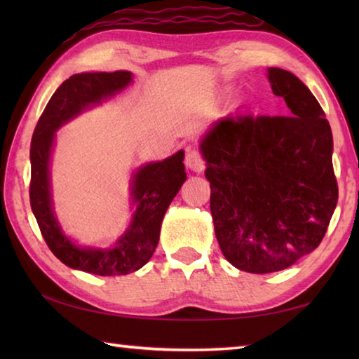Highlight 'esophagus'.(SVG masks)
Returning a JSON list of instances; mask_svg holds the SVG:
<instances>
[{"label": "esophagus", "instance_id": "esophagus-1", "mask_svg": "<svg viewBox=\"0 0 359 359\" xmlns=\"http://www.w3.org/2000/svg\"><path fill=\"white\" fill-rule=\"evenodd\" d=\"M185 165L190 168L193 172H203L205 168V161L196 149H188L185 155Z\"/></svg>", "mask_w": 359, "mask_h": 359}]
</instances>
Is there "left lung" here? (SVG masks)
<instances>
[{
	"instance_id": "1",
	"label": "left lung",
	"mask_w": 359,
	"mask_h": 359,
	"mask_svg": "<svg viewBox=\"0 0 359 359\" xmlns=\"http://www.w3.org/2000/svg\"><path fill=\"white\" fill-rule=\"evenodd\" d=\"M267 77L288 115H226L199 145L218 244L252 274L287 269L313 252L339 198L323 109L290 71L269 68Z\"/></svg>"
}]
</instances>
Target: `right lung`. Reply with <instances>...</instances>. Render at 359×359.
<instances>
[{"label": "right lung", "mask_w": 359, "mask_h": 359, "mask_svg": "<svg viewBox=\"0 0 359 359\" xmlns=\"http://www.w3.org/2000/svg\"><path fill=\"white\" fill-rule=\"evenodd\" d=\"M133 81L130 71L82 72L65 81L42 112L36 125L29 160L32 182L29 203L41 234L52 253L63 264L95 276H126L151 258L160 241V228L169 204L187 180L184 150L163 161L139 168L131 184L135 215L126 233L112 248L79 247L60 228L52 208L50 163L55 131L85 109L111 98Z\"/></svg>", "instance_id": "add662e5"}]
</instances>
